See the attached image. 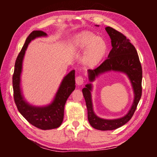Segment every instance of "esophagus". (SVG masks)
<instances>
[{
    "instance_id": "1",
    "label": "esophagus",
    "mask_w": 157,
    "mask_h": 157,
    "mask_svg": "<svg viewBox=\"0 0 157 157\" xmlns=\"http://www.w3.org/2000/svg\"><path fill=\"white\" fill-rule=\"evenodd\" d=\"M75 82L78 85H82L84 84V78L80 75L77 76L75 78Z\"/></svg>"
}]
</instances>
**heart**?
Here are the masks:
<instances>
[{"label": "heart", "instance_id": "heart-1", "mask_svg": "<svg viewBox=\"0 0 157 157\" xmlns=\"http://www.w3.org/2000/svg\"><path fill=\"white\" fill-rule=\"evenodd\" d=\"M72 46L78 51H85L83 62L89 66L100 63L107 54L108 45L104 39L89 32H84L74 37Z\"/></svg>", "mask_w": 157, "mask_h": 157}]
</instances>
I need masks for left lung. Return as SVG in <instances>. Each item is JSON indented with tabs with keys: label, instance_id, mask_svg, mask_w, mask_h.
I'll use <instances>...</instances> for the list:
<instances>
[{
	"label": "left lung",
	"instance_id": "obj_1",
	"mask_svg": "<svg viewBox=\"0 0 157 157\" xmlns=\"http://www.w3.org/2000/svg\"><path fill=\"white\" fill-rule=\"evenodd\" d=\"M105 30L111 38L112 49L107 59L101 65L94 70H88L89 80L94 82L101 74L109 71L124 73L131 82L134 98L132 107L125 116L111 120L101 118L94 113L93 108L92 84L85 85L82 94L86 101L89 122L94 128L102 131L116 129L126 124L134 115L142 95V67L136 48L120 32L111 27H106Z\"/></svg>",
	"mask_w": 157,
	"mask_h": 157
}]
</instances>
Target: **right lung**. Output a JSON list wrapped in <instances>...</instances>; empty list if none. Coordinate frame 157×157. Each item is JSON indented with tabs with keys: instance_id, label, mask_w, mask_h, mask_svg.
<instances>
[{
	"instance_id": "obj_1",
	"label": "right lung",
	"mask_w": 157,
	"mask_h": 157,
	"mask_svg": "<svg viewBox=\"0 0 157 157\" xmlns=\"http://www.w3.org/2000/svg\"><path fill=\"white\" fill-rule=\"evenodd\" d=\"M46 36V33L40 30H34L30 34L16 60L12 78L14 99L18 111L30 124L43 130L57 128L62 124L66 102L75 89V70H72L62 79L50 104L42 107L34 106L29 104L23 97L21 88V75L25 51L33 39Z\"/></svg>"
}]
</instances>
